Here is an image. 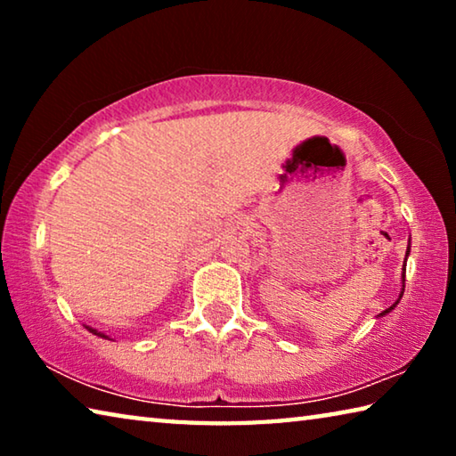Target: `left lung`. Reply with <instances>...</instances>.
I'll list each match as a JSON object with an SVG mask.
<instances>
[{
  "label": "left lung",
  "mask_w": 456,
  "mask_h": 456,
  "mask_svg": "<svg viewBox=\"0 0 456 456\" xmlns=\"http://www.w3.org/2000/svg\"><path fill=\"white\" fill-rule=\"evenodd\" d=\"M408 249H411V247H408ZM406 257H408V251H406ZM406 267V265H404ZM404 272H406V269H404ZM404 272H403V281H404ZM400 297H403V293H400ZM398 304V302H396ZM396 304H392L390 307H388V310H384L380 315H386V314H388L390 310H395V307H396Z\"/></svg>",
  "instance_id": "obj_1"
}]
</instances>
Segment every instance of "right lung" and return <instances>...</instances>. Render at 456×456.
<instances>
[{"label":"right lung","mask_w":456,"mask_h":456,"mask_svg":"<svg viewBox=\"0 0 456 456\" xmlns=\"http://www.w3.org/2000/svg\"><path fill=\"white\" fill-rule=\"evenodd\" d=\"M90 331H92V334H96V336H100V338H106L104 334H100V331H96V330H92V328H88Z\"/></svg>","instance_id":"right-lung-1"}]
</instances>
